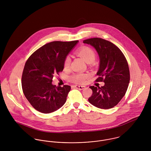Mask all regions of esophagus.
Returning a JSON list of instances; mask_svg holds the SVG:
<instances>
[{
    "instance_id": "34e87169",
    "label": "esophagus",
    "mask_w": 151,
    "mask_h": 151,
    "mask_svg": "<svg viewBox=\"0 0 151 151\" xmlns=\"http://www.w3.org/2000/svg\"><path fill=\"white\" fill-rule=\"evenodd\" d=\"M74 87L76 88H77V89H80V90H82V89H84L85 88V86H75Z\"/></svg>"
}]
</instances>
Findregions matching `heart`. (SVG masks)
I'll return each instance as SVG.
<instances>
[{
	"label": "heart",
	"mask_w": 151,
	"mask_h": 151,
	"mask_svg": "<svg viewBox=\"0 0 151 151\" xmlns=\"http://www.w3.org/2000/svg\"><path fill=\"white\" fill-rule=\"evenodd\" d=\"M77 55L82 58L86 62L90 63L93 62L96 58V55L93 50L89 46H83L76 50ZM70 65V59L69 57H66L64 60V68H67ZM89 75L86 73H78L71 75L69 77L70 81L76 84H83Z\"/></svg>",
	"instance_id": "b5f03b06"
}]
</instances>
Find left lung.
I'll return each instance as SVG.
<instances>
[{"mask_svg":"<svg viewBox=\"0 0 151 151\" xmlns=\"http://www.w3.org/2000/svg\"><path fill=\"white\" fill-rule=\"evenodd\" d=\"M93 46L100 59L96 82H104V86H91L92 95L88 101L93 106L104 109L114 107L126 94L129 84V67L121 50L110 41L93 38L83 41Z\"/></svg>","mask_w":151,"mask_h":151,"instance_id":"8db88e82","label":"left lung"}]
</instances>
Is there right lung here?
<instances>
[{
  "mask_svg": "<svg viewBox=\"0 0 151 151\" xmlns=\"http://www.w3.org/2000/svg\"><path fill=\"white\" fill-rule=\"evenodd\" d=\"M78 41H53L35 51L27 60L22 78L23 93L37 110L49 113L65 102L71 86L52 84L55 74L63 71L64 60Z\"/></svg>",
  "mask_w": 151,
  "mask_h": 151,
  "instance_id": "obj_1",
  "label": "right lung"
}]
</instances>
